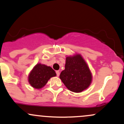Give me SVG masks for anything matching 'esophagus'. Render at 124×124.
Instances as JSON below:
<instances>
[{"mask_svg":"<svg viewBox=\"0 0 124 124\" xmlns=\"http://www.w3.org/2000/svg\"><path fill=\"white\" fill-rule=\"evenodd\" d=\"M56 75H57V76H59V75H60V72H59V70H56Z\"/></svg>","mask_w":124,"mask_h":124,"instance_id":"obj_1","label":"esophagus"}]
</instances>
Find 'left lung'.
<instances>
[{"instance_id": "obj_1", "label": "left lung", "mask_w": 124, "mask_h": 124, "mask_svg": "<svg viewBox=\"0 0 124 124\" xmlns=\"http://www.w3.org/2000/svg\"><path fill=\"white\" fill-rule=\"evenodd\" d=\"M59 78L71 92L80 93L89 87L92 81V75L87 64L80 54L66 58L65 70Z\"/></svg>"}]
</instances>
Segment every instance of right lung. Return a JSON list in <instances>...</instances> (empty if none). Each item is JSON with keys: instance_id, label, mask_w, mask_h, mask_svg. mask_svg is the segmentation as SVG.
I'll return each mask as SVG.
<instances>
[{"instance_id": "1", "label": "right lung", "mask_w": 124, "mask_h": 124, "mask_svg": "<svg viewBox=\"0 0 124 124\" xmlns=\"http://www.w3.org/2000/svg\"><path fill=\"white\" fill-rule=\"evenodd\" d=\"M55 70L50 66L41 63L37 64L28 75V82L35 89H39L47 83L52 77L56 76Z\"/></svg>"}]
</instances>
